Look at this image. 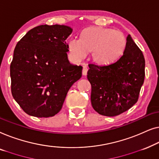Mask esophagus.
<instances>
[{
  "label": "esophagus",
  "instance_id": "1",
  "mask_svg": "<svg viewBox=\"0 0 159 159\" xmlns=\"http://www.w3.org/2000/svg\"><path fill=\"white\" fill-rule=\"evenodd\" d=\"M87 72H88V68L86 66L83 67V70H82V74L84 75H87Z\"/></svg>",
  "mask_w": 159,
  "mask_h": 159
}]
</instances>
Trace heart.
Returning a JSON list of instances; mask_svg holds the SVG:
<instances>
[{"mask_svg":"<svg viewBox=\"0 0 159 159\" xmlns=\"http://www.w3.org/2000/svg\"><path fill=\"white\" fill-rule=\"evenodd\" d=\"M127 39L114 29L89 27L84 30L80 39L68 41L69 53L75 61H80L91 52V60L99 66H109L118 61L126 51Z\"/></svg>","mask_w":159,"mask_h":159,"instance_id":"1","label":"heart"}]
</instances>
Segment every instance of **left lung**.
Segmentation results:
<instances>
[{
	"mask_svg": "<svg viewBox=\"0 0 159 159\" xmlns=\"http://www.w3.org/2000/svg\"><path fill=\"white\" fill-rule=\"evenodd\" d=\"M126 51L109 66L89 64L91 105L99 115L114 117L131 108L139 97L145 79V58L130 35Z\"/></svg>",
	"mask_w": 159,
	"mask_h": 159,
	"instance_id": "8db88e82",
	"label": "left lung"
}]
</instances>
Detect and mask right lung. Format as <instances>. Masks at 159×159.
Here are the masks:
<instances>
[{"instance_id":"obj_1","label":"right lung","mask_w":159,"mask_h":159,"mask_svg":"<svg viewBox=\"0 0 159 159\" xmlns=\"http://www.w3.org/2000/svg\"><path fill=\"white\" fill-rule=\"evenodd\" d=\"M72 29L40 25L29 31L16 46L10 66L11 93L26 114L53 117L62 109L67 93L82 75V66L68 59L66 39Z\"/></svg>"}]
</instances>
